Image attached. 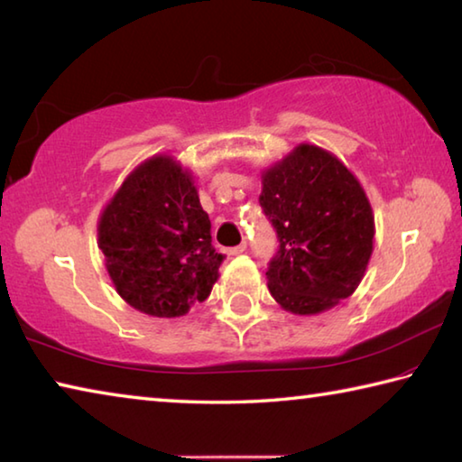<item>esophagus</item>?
Instances as JSON below:
<instances>
[{
    "label": "esophagus",
    "mask_w": 462,
    "mask_h": 462,
    "mask_svg": "<svg viewBox=\"0 0 462 462\" xmlns=\"http://www.w3.org/2000/svg\"><path fill=\"white\" fill-rule=\"evenodd\" d=\"M246 250V242H242V245H238V246H234V248H228V254L230 256H238V254H242Z\"/></svg>",
    "instance_id": "obj_1"
}]
</instances>
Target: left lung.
Instances as JSON below:
<instances>
[{"label": "left lung", "mask_w": 462, "mask_h": 462, "mask_svg": "<svg viewBox=\"0 0 462 462\" xmlns=\"http://www.w3.org/2000/svg\"><path fill=\"white\" fill-rule=\"evenodd\" d=\"M260 180V206L281 242L268 291L292 315L329 311L354 295L372 258L370 198L341 159L311 143L292 147Z\"/></svg>", "instance_id": "8db88e82"}]
</instances>
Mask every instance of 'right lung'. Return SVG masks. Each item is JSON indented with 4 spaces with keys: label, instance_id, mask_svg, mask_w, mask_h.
<instances>
[{
    "label": "right lung",
    "instance_id": "add662e5",
    "mask_svg": "<svg viewBox=\"0 0 462 462\" xmlns=\"http://www.w3.org/2000/svg\"><path fill=\"white\" fill-rule=\"evenodd\" d=\"M194 173L159 153L141 162L98 216V248L115 291L149 317H181L209 297L222 254Z\"/></svg>",
    "mask_w": 462,
    "mask_h": 462
}]
</instances>
